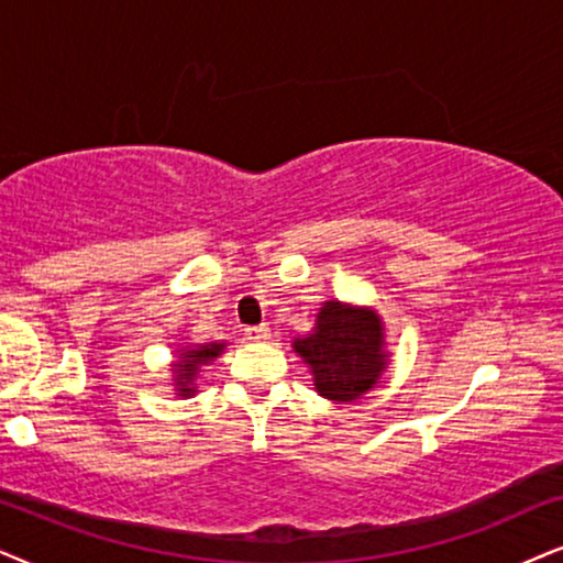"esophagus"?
Segmentation results:
<instances>
[{
  "mask_svg": "<svg viewBox=\"0 0 563 563\" xmlns=\"http://www.w3.org/2000/svg\"><path fill=\"white\" fill-rule=\"evenodd\" d=\"M244 334H246V340H252V342H262V340H267V336H269V327H267V324L246 327V329H244Z\"/></svg>",
  "mask_w": 563,
  "mask_h": 563,
  "instance_id": "obj_1",
  "label": "esophagus"
}]
</instances>
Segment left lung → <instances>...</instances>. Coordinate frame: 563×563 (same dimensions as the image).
I'll return each instance as SVG.
<instances>
[{
    "mask_svg": "<svg viewBox=\"0 0 563 563\" xmlns=\"http://www.w3.org/2000/svg\"><path fill=\"white\" fill-rule=\"evenodd\" d=\"M384 329L378 313L327 301L317 332L294 347L313 373V386L324 399L352 401L376 384L384 371Z\"/></svg>",
    "mask_w": 563,
    "mask_h": 563,
    "instance_id": "8db88e82",
    "label": "left lung"
}]
</instances>
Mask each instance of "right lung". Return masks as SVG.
Segmentation results:
<instances>
[{"label":"right lung","mask_w":563,"mask_h":563,"mask_svg":"<svg viewBox=\"0 0 563 563\" xmlns=\"http://www.w3.org/2000/svg\"><path fill=\"white\" fill-rule=\"evenodd\" d=\"M221 350H223V344H203V347L185 352V360H179L177 368H175L179 396H187L195 391L192 378H195V373H198V365L206 363V360H213Z\"/></svg>","instance_id":"obj_1"}]
</instances>
